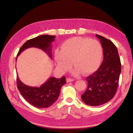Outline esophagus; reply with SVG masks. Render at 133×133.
<instances>
[{"instance_id":"esophagus-1","label":"esophagus","mask_w":133,"mask_h":133,"mask_svg":"<svg viewBox=\"0 0 133 133\" xmlns=\"http://www.w3.org/2000/svg\"><path fill=\"white\" fill-rule=\"evenodd\" d=\"M74 81V79L73 78H71L70 77H67V82L69 83V82H73Z\"/></svg>"}]
</instances>
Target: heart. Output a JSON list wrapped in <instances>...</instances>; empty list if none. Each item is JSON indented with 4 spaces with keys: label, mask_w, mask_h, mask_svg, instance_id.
<instances>
[{
    "label": "heart",
    "mask_w": 133,
    "mask_h": 133,
    "mask_svg": "<svg viewBox=\"0 0 133 133\" xmlns=\"http://www.w3.org/2000/svg\"><path fill=\"white\" fill-rule=\"evenodd\" d=\"M103 53L102 45L97 40L75 37L66 40L62 45L61 50L55 51V59L62 72L70 69L73 62L75 67L74 75H90L100 66Z\"/></svg>",
    "instance_id": "obj_1"
}]
</instances>
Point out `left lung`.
Segmentation results:
<instances>
[{
  "mask_svg": "<svg viewBox=\"0 0 133 133\" xmlns=\"http://www.w3.org/2000/svg\"><path fill=\"white\" fill-rule=\"evenodd\" d=\"M102 44L104 58L96 71L86 78L88 86L82 95L83 102L98 106L114 97L118 88L121 65L117 49L110 40L96 35Z\"/></svg>",
  "mask_w": 133,
  "mask_h": 133,
  "instance_id": "8db88e82",
  "label": "left lung"
}]
</instances>
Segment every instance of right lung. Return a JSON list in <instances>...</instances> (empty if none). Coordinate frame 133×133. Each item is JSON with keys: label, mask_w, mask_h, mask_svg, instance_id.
<instances>
[{"label": "right lung", "mask_w": 133, "mask_h": 133, "mask_svg": "<svg viewBox=\"0 0 133 133\" xmlns=\"http://www.w3.org/2000/svg\"><path fill=\"white\" fill-rule=\"evenodd\" d=\"M55 36L44 35L29 40L21 47L17 56L26 49L35 47L42 49L51 58V43L55 40ZM16 81L17 89L24 98L30 104L37 108L51 106L59 96L62 85L66 83L65 76L60 78L50 77L39 87H30L24 84L19 80L18 76Z\"/></svg>", "instance_id": "add662e5"}]
</instances>
